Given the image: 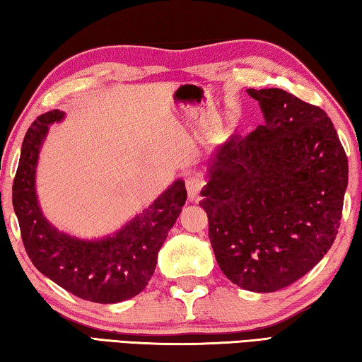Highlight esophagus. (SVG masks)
<instances>
[{
	"label": "esophagus",
	"mask_w": 362,
	"mask_h": 362,
	"mask_svg": "<svg viewBox=\"0 0 362 362\" xmlns=\"http://www.w3.org/2000/svg\"><path fill=\"white\" fill-rule=\"evenodd\" d=\"M185 187H187V192H188V198L189 199H196L199 196V192L203 189L204 187V180L201 179L198 175H193V177H188L185 180Z\"/></svg>",
	"instance_id": "34e87169"
}]
</instances>
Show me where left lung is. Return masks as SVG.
<instances>
[{"mask_svg":"<svg viewBox=\"0 0 362 362\" xmlns=\"http://www.w3.org/2000/svg\"><path fill=\"white\" fill-rule=\"evenodd\" d=\"M265 124L231 136L209 168L203 207L220 269L252 292L296 283L332 246L348 159L322 108L283 89H247Z\"/></svg>","mask_w":362,"mask_h":362,"instance_id":"8db88e82","label":"left lung"}]
</instances>
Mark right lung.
<instances>
[{
  "label": "right lung",
  "mask_w": 362,
  "mask_h": 362,
  "mask_svg": "<svg viewBox=\"0 0 362 362\" xmlns=\"http://www.w3.org/2000/svg\"><path fill=\"white\" fill-rule=\"evenodd\" d=\"M64 118L52 110L36 118L22 144L12 185V206L23 246L33 265L73 296L95 303H116L145 289L158 262V250L187 201L185 183L175 180L148 209L113 236L83 241L59 231L42 217L35 193V169L49 124Z\"/></svg>",
  "instance_id": "obj_1"
}]
</instances>
